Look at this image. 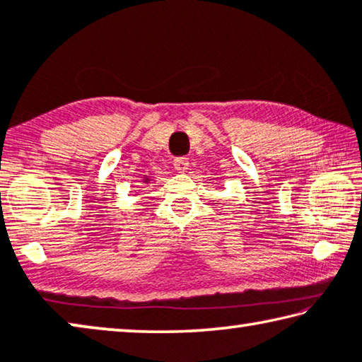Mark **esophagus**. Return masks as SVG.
<instances>
[{
	"label": "esophagus",
	"mask_w": 362,
	"mask_h": 362,
	"mask_svg": "<svg viewBox=\"0 0 362 362\" xmlns=\"http://www.w3.org/2000/svg\"><path fill=\"white\" fill-rule=\"evenodd\" d=\"M188 159L185 158V156H180V158H175V160H174V167L179 172H185L187 169H188Z\"/></svg>",
	"instance_id": "esophagus-1"
}]
</instances>
